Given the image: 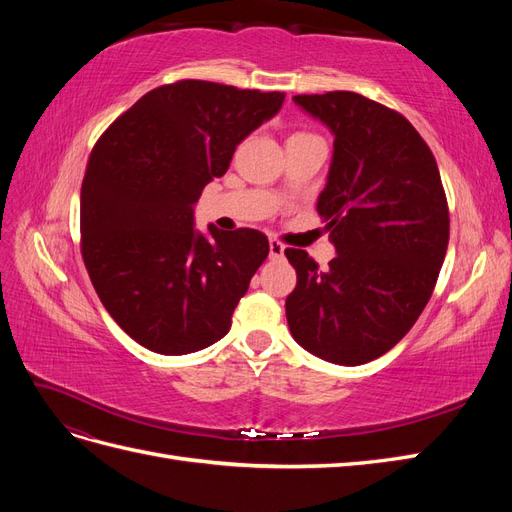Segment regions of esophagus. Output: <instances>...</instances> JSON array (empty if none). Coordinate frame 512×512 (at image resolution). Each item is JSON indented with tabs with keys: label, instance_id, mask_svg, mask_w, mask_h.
<instances>
[{
	"label": "esophagus",
	"instance_id": "esophagus-1",
	"mask_svg": "<svg viewBox=\"0 0 512 512\" xmlns=\"http://www.w3.org/2000/svg\"><path fill=\"white\" fill-rule=\"evenodd\" d=\"M269 256H271L273 260L282 258V256H284V243L277 241V239H269Z\"/></svg>",
	"mask_w": 512,
	"mask_h": 512
}]
</instances>
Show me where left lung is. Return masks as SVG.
Segmentation results:
<instances>
[{
  "instance_id": "left-lung-1",
  "label": "left lung",
  "mask_w": 512,
  "mask_h": 512,
  "mask_svg": "<svg viewBox=\"0 0 512 512\" xmlns=\"http://www.w3.org/2000/svg\"><path fill=\"white\" fill-rule=\"evenodd\" d=\"M335 134L318 213L337 256L329 269L288 247L297 288L292 337L320 359L363 365L389 352L421 316L448 247V203L436 158L412 123L354 91L301 94Z\"/></svg>"
}]
</instances>
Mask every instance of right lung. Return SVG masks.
I'll list each match as a JSON object with an SVG mask.
<instances>
[{"label": "right lung", "instance_id": "obj_1", "mask_svg": "<svg viewBox=\"0 0 512 512\" xmlns=\"http://www.w3.org/2000/svg\"><path fill=\"white\" fill-rule=\"evenodd\" d=\"M282 102V91L183 79L151 89L91 149L81 254L106 312L134 342L175 356L228 333L269 239L213 226L207 239L192 205Z\"/></svg>", "mask_w": 512, "mask_h": 512}]
</instances>
